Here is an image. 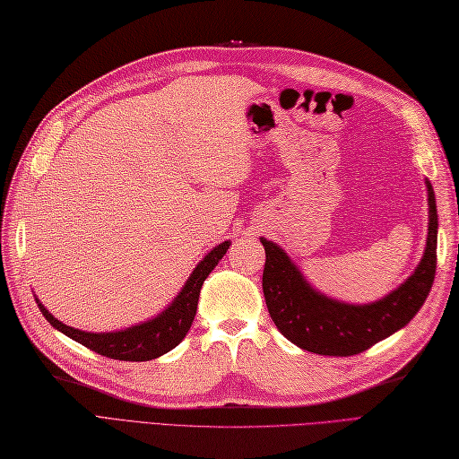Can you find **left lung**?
<instances>
[{
  "mask_svg": "<svg viewBox=\"0 0 459 459\" xmlns=\"http://www.w3.org/2000/svg\"><path fill=\"white\" fill-rule=\"evenodd\" d=\"M429 232L421 263L404 284L368 305H349L310 288L282 247L264 246L263 293L276 328L298 347L324 357H351L404 328L431 291L437 269V204L429 181Z\"/></svg>",
  "mask_w": 459,
  "mask_h": 459,
  "instance_id": "1",
  "label": "left lung"
}]
</instances>
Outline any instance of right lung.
Wrapping results in <instances>:
<instances>
[{"label": "right lung", "mask_w": 459, "mask_h": 459, "mask_svg": "<svg viewBox=\"0 0 459 459\" xmlns=\"http://www.w3.org/2000/svg\"><path fill=\"white\" fill-rule=\"evenodd\" d=\"M229 246H230L229 240L215 246L210 254L196 264V269L192 271L186 284L183 286L179 295L173 299V303L166 310H161L156 318L146 320L143 324H137V326H131L122 332L91 333V332L70 328L66 324L58 322L38 299L36 303L41 310V315L46 316V320L53 328L63 332L65 335L74 339V342L82 343L83 347L102 354V357H108L114 360H129V362L152 360L161 357V354H166L168 351L175 349L188 333L192 320L196 316L198 298H200L204 280L208 278V274L215 269V264L223 259Z\"/></svg>", "instance_id": "right-lung-1"}]
</instances>
